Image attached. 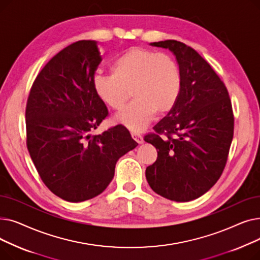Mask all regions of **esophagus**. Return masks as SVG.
<instances>
[{"mask_svg":"<svg viewBox=\"0 0 260 260\" xmlns=\"http://www.w3.org/2000/svg\"><path fill=\"white\" fill-rule=\"evenodd\" d=\"M132 137H133V139H134L136 142L139 143V144H141V143L143 142V137H142V136H141L140 134L132 133Z\"/></svg>","mask_w":260,"mask_h":260,"instance_id":"34e87169","label":"esophagus"}]
</instances>
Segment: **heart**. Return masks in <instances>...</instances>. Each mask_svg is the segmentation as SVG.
<instances>
[{
    "instance_id": "b5f03b06",
    "label": "heart",
    "mask_w": 260,
    "mask_h": 260,
    "mask_svg": "<svg viewBox=\"0 0 260 260\" xmlns=\"http://www.w3.org/2000/svg\"><path fill=\"white\" fill-rule=\"evenodd\" d=\"M112 75H94L92 88L99 100L114 111H121L131 98L135 100L116 118L134 133L143 131L156 113H169L178 100L181 73L169 53L133 47L111 66Z\"/></svg>"
}]
</instances>
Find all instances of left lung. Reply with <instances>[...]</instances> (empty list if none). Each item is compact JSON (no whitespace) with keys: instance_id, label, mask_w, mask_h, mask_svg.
Masks as SVG:
<instances>
[{"instance_id":"1","label":"left lung","mask_w":260,"mask_h":260,"mask_svg":"<svg viewBox=\"0 0 260 260\" xmlns=\"http://www.w3.org/2000/svg\"><path fill=\"white\" fill-rule=\"evenodd\" d=\"M152 46L169 48L181 73V90L173 109L144 141L158 151L146 168L155 193L170 200H194L220 178L234 135V115L228 89L200 54L176 40Z\"/></svg>"}]
</instances>
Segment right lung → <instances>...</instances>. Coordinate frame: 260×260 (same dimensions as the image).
Returning <instances> with one entry per match:
<instances>
[{"label":"right lung","mask_w":260,"mask_h":260,"mask_svg":"<svg viewBox=\"0 0 260 260\" xmlns=\"http://www.w3.org/2000/svg\"><path fill=\"white\" fill-rule=\"evenodd\" d=\"M102 58L95 41L82 40L52 57L37 76L26 104V144L44 184L81 202L111 183L118 159L138 145L122 125L90 135L108 116L92 78Z\"/></svg>","instance_id":"obj_1"}]
</instances>
